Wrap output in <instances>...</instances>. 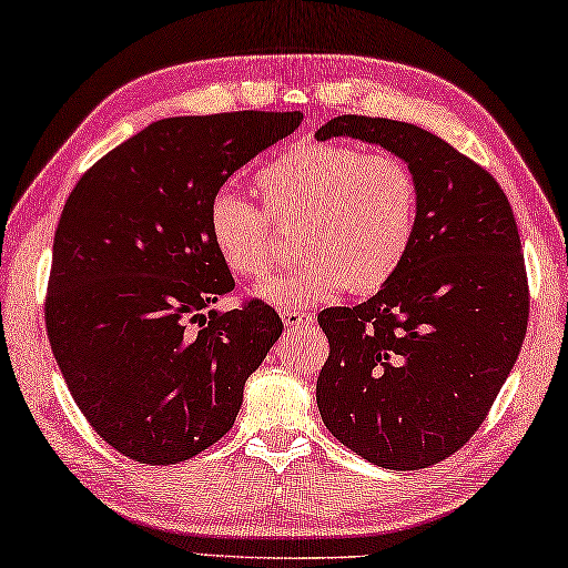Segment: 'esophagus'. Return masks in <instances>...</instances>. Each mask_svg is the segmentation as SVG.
Returning a JSON list of instances; mask_svg holds the SVG:
<instances>
[{"mask_svg": "<svg viewBox=\"0 0 568 568\" xmlns=\"http://www.w3.org/2000/svg\"><path fill=\"white\" fill-rule=\"evenodd\" d=\"M281 317L287 327H311L315 323V317L303 311H283Z\"/></svg>", "mask_w": 568, "mask_h": 568, "instance_id": "obj_1", "label": "esophagus"}]
</instances>
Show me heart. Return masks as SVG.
Returning a JSON list of instances; mask_svg holds the SVG:
<instances>
[{
  "instance_id": "1",
  "label": "heart",
  "mask_w": 568,
  "mask_h": 568,
  "mask_svg": "<svg viewBox=\"0 0 568 568\" xmlns=\"http://www.w3.org/2000/svg\"><path fill=\"white\" fill-rule=\"evenodd\" d=\"M255 191L265 209L215 191L205 205V233L221 263L245 281L281 261V227L301 233L303 261L257 287L277 307L323 303L345 287L353 295L383 291L417 239L419 181L397 153L297 143L257 171Z\"/></svg>"
}]
</instances>
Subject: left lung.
<instances>
[{
    "label": "left lung",
    "instance_id": "8db88e82",
    "mask_svg": "<svg viewBox=\"0 0 568 568\" xmlns=\"http://www.w3.org/2000/svg\"><path fill=\"white\" fill-rule=\"evenodd\" d=\"M315 136L379 143L419 181L417 239L395 281L317 315L329 343L320 417L377 467H432L487 419L527 335L514 211L487 169L415 123L345 113Z\"/></svg>",
    "mask_w": 568,
    "mask_h": 568
}]
</instances>
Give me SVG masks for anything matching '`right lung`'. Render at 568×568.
Returning <instances> with one entry per match:
<instances>
[{"label": "right lung", "mask_w": 568, "mask_h": 568, "mask_svg": "<svg viewBox=\"0 0 568 568\" xmlns=\"http://www.w3.org/2000/svg\"><path fill=\"white\" fill-rule=\"evenodd\" d=\"M301 121V111L153 121L69 193L47 333L81 415L123 457L179 464L215 445L281 337L283 320L257 297L213 311L235 281L205 233V205Z\"/></svg>", "instance_id": "add662e5"}]
</instances>
